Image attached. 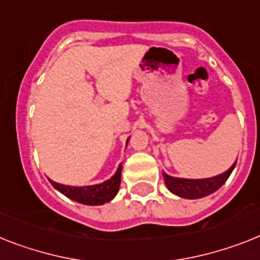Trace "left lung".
Masks as SVG:
<instances>
[{"label":"left lung","mask_w":260,"mask_h":260,"mask_svg":"<svg viewBox=\"0 0 260 260\" xmlns=\"http://www.w3.org/2000/svg\"><path fill=\"white\" fill-rule=\"evenodd\" d=\"M235 164L237 161L229 168L228 171L218 174V176L210 178H198V180L173 177L164 172V181L171 193L176 194L181 198H186V200H198V198H204L218 190L230 177L231 172L234 171Z\"/></svg>","instance_id":"obj_1"}]
</instances>
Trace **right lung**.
Masks as SVG:
<instances>
[{
  "instance_id": "obj_1",
  "label": "right lung",
  "mask_w": 260,
  "mask_h": 260,
  "mask_svg": "<svg viewBox=\"0 0 260 260\" xmlns=\"http://www.w3.org/2000/svg\"><path fill=\"white\" fill-rule=\"evenodd\" d=\"M128 140H129V137H128ZM128 140H126V144H128ZM121 169L123 167L120 164L116 173L113 174L110 180L104 181L102 184L89 185V186H70V185L58 184L52 180L49 181L56 190L64 194L70 200L76 201L83 205L98 206V205H104L106 202H110L116 197L120 182H121Z\"/></svg>"
}]
</instances>
